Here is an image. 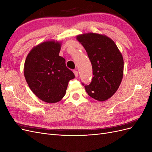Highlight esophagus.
I'll return each mask as SVG.
<instances>
[{
	"instance_id": "34e87169",
	"label": "esophagus",
	"mask_w": 152,
	"mask_h": 152,
	"mask_svg": "<svg viewBox=\"0 0 152 152\" xmlns=\"http://www.w3.org/2000/svg\"><path fill=\"white\" fill-rule=\"evenodd\" d=\"M73 73H74L75 76L76 77H77L78 75H79V73H78V72H77V70H73Z\"/></svg>"
}]
</instances>
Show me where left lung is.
<instances>
[{"label":"left lung","instance_id":"obj_1","mask_svg":"<svg viewBox=\"0 0 152 152\" xmlns=\"http://www.w3.org/2000/svg\"><path fill=\"white\" fill-rule=\"evenodd\" d=\"M85 48L93 67V79L85 85L91 98L103 102L116 93L124 72V59L115 43L104 35L95 33L77 36Z\"/></svg>","mask_w":152,"mask_h":152}]
</instances>
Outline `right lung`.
Here are the masks:
<instances>
[{"label": "right lung", "instance_id": "obj_1", "mask_svg": "<svg viewBox=\"0 0 152 152\" xmlns=\"http://www.w3.org/2000/svg\"><path fill=\"white\" fill-rule=\"evenodd\" d=\"M61 43L46 41L32 49L27 55L24 75L31 91L45 102L56 103L66 94L68 82L75 75L59 56Z\"/></svg>", "mask_w": 152, "mask_h": 152}]
</instances>
